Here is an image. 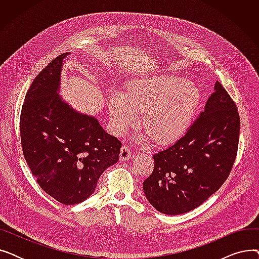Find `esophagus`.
<instances>
[{
	"label": "esophagus",
	"mask_w": 259,
	"mask_h": 259,
	"mask_svg": "<svg viewBox=\"0 0 259 259\" xmlns=\"http://www.w3.org/2000/svg\"><path fill=\"white\" fill-rule=\"evenodd\" d=\"M131 149H130V147L129 146H127V145H124L121 147V149H120V154H119V158H120V160H127V159H129L130 158V156H131Z\"/></svg>",
	"instance_id": "34e87169"
}]
</instances>
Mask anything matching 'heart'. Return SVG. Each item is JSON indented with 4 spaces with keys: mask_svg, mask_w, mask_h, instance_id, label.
<instances>
[{
    "mask_svg": "<svg viewBox=\"0 0 259 259\" xmlns=\"http://www.w3.org/2000/svg\"><path fill=\"white\" fill-rule=\"evenodd\" d=\"M200 94L189 80L175 75H161L134 80L125 91H116L108 100L112 130L121 134L137 124L140 111L158 143L167 144L180 139L187 131Z\"/></svg>",
    "mask_w": 259,
    "mask_h": 259,
    "instance_id": "1",
    "label": "heart"
}]
</instances>
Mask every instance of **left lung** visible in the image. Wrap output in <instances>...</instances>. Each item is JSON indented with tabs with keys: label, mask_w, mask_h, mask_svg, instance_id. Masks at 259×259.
I'll return each mask as SVG.
<instances>
[{
	"label": "left lung",
	"mask_w": 259,
	"mask_h": 259,
	"mask_svg": "<svg viewBox=\"0 0 259 259\" xmlns=\"http://www.w3.org/2000/svg\"><path fill=\"white\" fill-rule=\"evenodd\" d=\"M240 118L232 98L219 80L199 117L183 138L155 153L144 181L147 199L159 212L194 210L228 179L237 155Z\"/></svg>",
	"instance_id": "8db88e82"
}]
</instances>
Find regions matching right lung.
<instances>
[{
    "instance_id": "1",
    "label": "right lung",
    "mask_w": 259,
    "mask_h": 259,
    "mask_svg": "<svg viewBox=\"0 0 259 259\" xmlns=\"http://www.w3.org/2000/svg\"><path fill=\"white\" fill-rule=\"evenodd\" d=\"M67 54L33 79L22 107L20 133L24 157L39 187L63 205H75L94 192L102 173L118 160L121 142L59 97Z\"/></svg>"
}]
</instances>
